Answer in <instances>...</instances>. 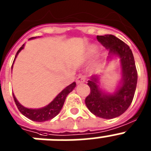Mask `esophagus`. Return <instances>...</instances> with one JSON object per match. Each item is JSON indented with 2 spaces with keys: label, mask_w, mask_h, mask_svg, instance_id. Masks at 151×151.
<instances>
[{
  "label": "esophagus",
  "mask_w": 151,
  "mask_h": 151,
  "mask_svg": "<svg viewBox=\"0 0 151 151\" xmlns=\"http://www.w3.org/2000/svg\"><path fill=\"white\" fill-rule=\"evenodd\" d=\"M85 81H86V77L83 75H80L79 77H77V80H76V83H77V84H79V83H84Z\"/></svg>",
  "instance_id": "obj_1"
}]
</instances>
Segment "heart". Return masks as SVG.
Here are the masks:
<instances>
[{
    "label": "heart",
    "mask_w": 151,
    "mask_h": 151,
    "mask_svg": "<svg viewBox=\"0 0 151 151\" xmlns=\"http://www.w3.org/2000/svg\"><path fill=\"white\" fill-rule=\"evenodd\" d=\"M97 52V49L96 48L95 46H90L88 49V52H87V54H88L89 55L91 56V55H93L94 54L96 53Z\"/></svg>",
    "instance_id": "b5f03b06"
}]
</instances>
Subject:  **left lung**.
Wrapping results in <instances>:
<instances>
[{"mask_svg": "<svg viewBox=\"0 0 151 151\" xmlns=\"http://www.w3.org/2000/svg\"><path fill=\"white\" fill-rule=\"evenodd\" d=\"M96 39L109 50V58H120L122 78L120 87L113 94H106L99 89L98 77L93 76L87 83L90 93L85 99V103L93 115L111 119L121 115L130 106L137 86V72L133 54L126 43L113 35L97 36Z\"/></svg>", "mask_w": 151, "mask_h": 151, "instance_id": "8db88e82", "label": "left lung"}]
</instances>
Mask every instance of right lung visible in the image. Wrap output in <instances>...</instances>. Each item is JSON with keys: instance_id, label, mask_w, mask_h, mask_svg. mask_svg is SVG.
Listing matches in <instances>:
<instances>
[{"instance_id": "right-lung-1", "label": "right lung", "mask_w": 151, "mask_h": 151, "mask_svg": "<svg viewBox=\"0 0 151 151\" xmlns=\"http://www.w3.org/2000/svg\"><path fill=\"white\" fill-rule=\"evenodd\" d=\"M30 39H33V37L30 38ZM23 48H24V45H23L22 47H20L19 50H18V52H17V55H16L15 56L14 61H15L16 58H17V55L19 54V52H20ZM14 63H13V64H14ZM75 82L72 83L71 84H70L69 86H67L66 88L64 89V90H63L62 91H61V93L53 99V101L51 102L48 106L40 109H32L26 108V107L22 106V105L18 102L17 99H16L14 94H13V96H14V102H15L18 109H19V112L23 114L24 116H26V117L28 118L30 120H32V121L38 122H42L48 121V120H50V119H53L54 117H55L56 115L59 113L61 108H62L63 105L65 103V101L67 97V96L75 88Z\"/></svg>"}]
</instances>
